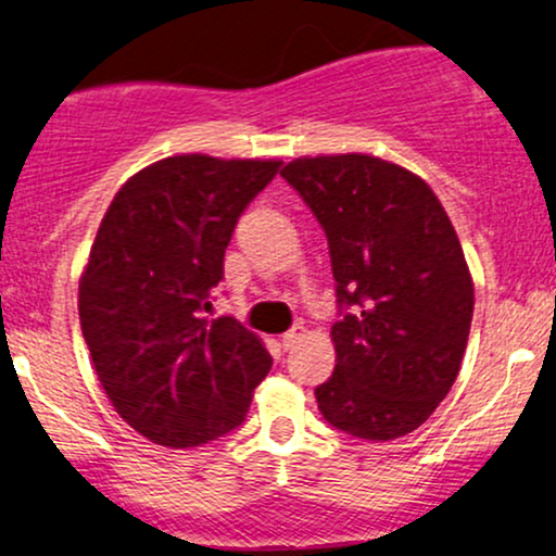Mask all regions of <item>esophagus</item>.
Masks as SVG:
<instances>
[{
    "label": "esophagus",
    "instance_id": "1",
    "mask_svg": "<svg viewBox=\"0 0 556 556\" xmlns=\"http://www.w3.org/2000/svg\"><path fill=\"white\" fill-rule=\"evenodd\" d=\"M303 334H305L303 324H295V327H292L290 331H285V334H282V348L285 350H292L300 342V337H303Z\"/></svg>",
    "mask_w": 556,
    "mask_h": 556
}]
</instances>
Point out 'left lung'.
Wrapping results in <instances>:
<instances>
[{
    "instance_id": "obj_1",
    "label": "left lung",
    "mask_w": 556,
    "mask_h": 556,
    "mask_svg": "<svg viewBox=\"0 0 556 556\" xmlns=\"http://www.w3.org/2000/svg\"><path fill=\"white\" fill-rule=\"evenodd\" d=\"M329 242L340 318L321 416L368 442L416 431L455 384L473 279L450 216L413 172L368 154L295 159L279 172Z\"/></svg>"
}]
</instances>
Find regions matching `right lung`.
I'll return each mask as SVG.
<instances>
[{
	"label": "right lung",
	"mask_w": 556,
	"mask_h": 556,
	"mask_svg": "<svg viewBox=\"0 0 556 556\" xmlns=\"http://www.w3.org/2000/svg\"><path fill=\"white\" fill-rule=\"evenodd\" d=\"M282 162L169 156L132 175L96 232L78 311L114 410L154 444H208L245 420L271 355L232 316L203 318L248 203Z\"/></svg>",
	"instance_id": "right-lung-1"
}]
</instances>
